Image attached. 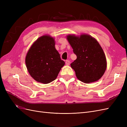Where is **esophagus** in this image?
I'll return each instance as SVG.
<instances>
[{"instance_id": "obj_1", "label": "esophagus", "mask_w": 127, "mask_h": 127, "mask_svg": "<svg viewBox=\"0 0 127 127\" xmlns=\"http://www.w3.org/2000/svg\"><path fill=\"white\" fill-rule=\"evenodd\" d=\"M70 61L69 60H66V65H69L70 64Z\"/></svg>"}]
</instances>
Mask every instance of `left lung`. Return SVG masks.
<instances>
[{
    "label": "left lung",
    "mask_w": 127,
    "mask_h": 127,
    "mask_svg": "<svg viewBox=\"0 0 127 127\" xmlns=\"http://www.w3.org/2000/svg\"><path fill=\"white\" fill-rule=\"evenodd\" d=\"M67 40L77 56V59L70 64L77 78L85 83L100 79L106 69V60L98 42L86 34L80 37L69 35Z\"/></svg>",
    "instance_id": "obj_1"
}]
</instances>
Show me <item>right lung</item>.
Here are the masks:
<instances>
[{
	"instance_id": "obj_1",
	"label": "right lung",
	"mask_w": 127,
	"mask_h": 127,
	"mask_svg": "<svg viewBox=\"0 0 127 127\" xmlns=\"http://www.w3.org/2000/svg\"><path fill=\"white\" fill-rule=\"evenodd\" d=\"M55 45L53 38L43 35L34 42L27 53V69L38 82L48 84L53 81L64 65V61L61 60Z\"/></svg>"
}]
</instances>
